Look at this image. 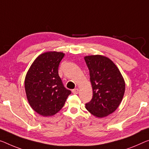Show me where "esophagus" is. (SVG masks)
I'll return each mask as SVG.
<instances>
[{"instance_id":"34e87169","label":"esophagus","mask_w":149,"mask_h":149,"mask_svg":"<svg viewBox=\"0 0 149 149\" xmlns=\"http://www.w3.org/2000/svg\"><path fill=\"white\" fill-rule=\"evenodd\" d=\"M72 92L73 94H78V93H79V89L78 88L73 89V90L72 91Z\"/></svg>"}]
</instances>
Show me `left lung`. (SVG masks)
Here are the masks:
<instances>
[{"instance_id":"8db88e82","label":"left lung","mask_w":149,"mask_h":149,"mask_svg":"<svg viewBox=\"0 0 149 149\" xmlns=\"http://www.w3.org/2000/svg\"><path fill=\"white\" fill-rule=\"evenodd\" d=\"M93 88V98L85 104L87 111L98 118L113 113L122 101L125 91L124 79L111 59L102 55L84 57Z\"/></svg>"}]
</instances>
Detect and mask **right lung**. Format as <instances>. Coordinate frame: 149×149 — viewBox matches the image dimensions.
I'll use <instances>...</instances> for the list:
<instances>
[{
  "label": "right lung",
  "instance_id": "add662e5",
  "mask_svg": "<svg viewBox=\"0 0 149 149\" xmlns=\"http://www.w3.org/2000/svg\"><path fill=\"white\" fill-rule=\"evenodd\" d=\"M65 56L61 52H47L36 58L24 81L26 97L34 111L50 116L63 108L71 91L66 88L58 75V66Z\"/></svg>",
  "mask_w": 149,
  "mask_h": 149
}]
</instances>
